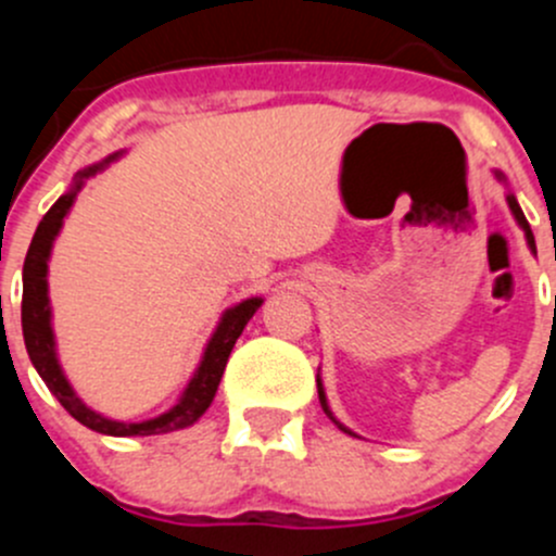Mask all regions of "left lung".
<instances>
[{
    "mask_svg": "<svg viewBox=\"0 0 556 556\" xmlns=\"http://www.w3.org/2000/svg\"><path fill=\"white\" fill-rule=\"evenodd\" d=\"M495 177H497V182H503V185H506V174H503V172H497V169H495ZM506 201H508V210H511L514 220H517V223H519V228H521V231H525L527 247H530V250H532V252H535V237H532V231H530V223H527L525 212H521V206H519L517 195H514V193H511V190H508V193H506ZM317 395H319V403H323V412H325V414H328V417H330V419H333V425H336V428H339V430H344V433H346V435H355V433H352V430H350V428H346V425H344V422H339V419H336V417H333V412H330V406H328V395H325V387H323V379H319V371H317Z\"/></svg>",
    "mask_w": 556,
    "mask_h": 556,
    "instance_id": "left-lung-1",
    "label": "left lung"
}]
</instances>
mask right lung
Instances as JSON below:
<instances>
[{
    "instance_id": "right-lung-1",
    "label": "right lung",
    "mask_w": 556,
    "mask_h": 556,
    "mask_svg": "<svg viewBox=\"0 0 556 556\" xmlns=\"http://www.w3.org/2000/svg\"><path fill=\"white\" fill-rule=\"evenodd\" d=\"M126 150H117V153L106 155L99 164L86 166L75 174L70 190L55 201L48 210V215L39 220L35 239H31L29 252H26L24 261V301H21V325H24V341L26 352L31 357V366L37 368V374L42 377V382L48 384V390L59 397L61 406L72 414L80 425L97 430L102 435H117V439H128V435H161L172 433V430L190 428L201 414L210 408V403L215 401V392L220 387L223 371H226L228 355H231L233 344L242 336L244 325L250 323L252 314L261 309L263 299H244L242 304L228 306L226 312L217 319L215 330H212L210 341L204 346V355H201L199 366H195L193 377L185 384L182 395L174 403L172 408H166L159 417L142 419V422H123V419H112L99 414L97 408L88 406L80 395L75 392V387L66 379L64 368L59 363V352H55V333H53V309H50V295H48V261L50 252H53L55 237L64 228V217L70 215L72 204H75L77 193L83 190V185L91 177H97L99 172H104L106 166L115 164L117 159H123Z\"/></svg>"
}]
</instances>
